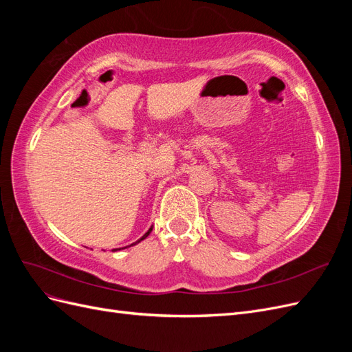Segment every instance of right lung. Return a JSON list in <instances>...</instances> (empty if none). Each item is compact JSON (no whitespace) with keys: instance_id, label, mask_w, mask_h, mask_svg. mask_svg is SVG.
<instances>
[{"instance_id":"add662e5","label":"right lung","mask_w":352,"mask_h":352,"mask_svg":"<svg viewBox=\"0 0 352 352\" xmlns=\"http://www.w3.org/2000/svg\"><path fill=\"white\" fill-rule=\"evenodd\" d=\"M151 230H153V226H151L150 229H148V232L145 233V235H144V236H142L141 239H138L136 242H133V243H131V245H136V243H140L141 241H144V239H145V238H146L148 235H150V233H151ZM131 245H129V247H131ZM123 248H127V247H123ZM123 248H116V250H113V251H120V250H123Z\"/></svg>"}]
</instances>
